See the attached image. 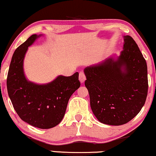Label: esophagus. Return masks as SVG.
Segmentation results:
<instances>
[{
    "instance_id": "obj_1",
    "label": "esophagus",
    "mask_w": 156,
    "mask_h": 156,
    "mask_svg": "<svg viewBox=\"0 0 156 156\" xmlns=\"http://www.w3.org/2000/svg\"><path fill=\"white\" fill-rule=\"evenodd\" d=\"M79 80H80L81 83H84V81L86 80V76L83 72H81L80 74H79Z\"/></svg>"
}]
</instances>
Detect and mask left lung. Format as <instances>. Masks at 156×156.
Masks as SVG:
<instances>
[{
    "instance_id": "left-lung-1",
    "label": "left lung",
    "mask_w": 156,
    "mask_h": 156,
    "mask_svg": "<svg viewBox=\"0 0 156 156\" xmlns=\"http://www.w3.org/2000/svg\"><path fill=\"white\" fill-rule=\"evenodd\" d=\"M123 51L84 68L92 112L99 122L120 126L133 119L148 94L146 59L134 40L123 36Z\"/></svg>"
}]
</instances>
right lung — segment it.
I'll return each instance as SVG.
<instances>
[{
    "label": "right lung",
    "mask_w": 156,
    "mask_h": 156,
    "mask_svg": "<svg viewBox=\"0 0 156 156\" xmlns=\"http://www.w3.org/2000/svg\"><path fill=\"white\" fill-rule=\"evenodd\" d=\"M43 35H31L12 55L7 77L8 96L14 109L23 121L34 127L48 129L62 120L71 96L80 87L79 73L57 76L47 84L27 80L23 63L28 47Z\"/></svg>",
    "instance_id": "right-lung-1"
}]
</instances>
